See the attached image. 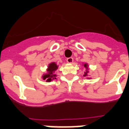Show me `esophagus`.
Here are the masks:
<instances>
[{
    "instance_id": "esophagus-1",
    "label": "esophagus",
    "mask_w": 129,
    "mask_h": 129,
    "mask_svg": "<svg viewBox=\"0 0 129 129\" xmlns=\"http://www.w3.org/2000/svg\"><path fill=\"white\" fill-rule=\"evenodd\" d=\"M67 62L69 63H72L74 61V59L72 57H69L67 59Z\"/></svg>"
}]
</instances>
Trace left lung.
Returning a JSON list of instances; mask_svg holds the SVG:
<instances>
[{
  "instance_id": "left-lung-1",
  "label": "left lung",
  "mask_w": 129,
  "mask_h": 129,
  "mask_svg": "<svg viewBox=\"0 0 129 129\" xmlns=\"http://www.w3.org/2000/svg\"><path fill=\"white\" fill-rule=\"evenodd\" d=\"M82 66H84V67L85 68V72H84V77H86L87 79H91V78H90L88 76V73H89V66H88V63H84L82 64Z\"/></svg>"
}]
</instances>
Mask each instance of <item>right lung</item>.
I'll return each instance as SVG.
<instances>
[{
  "label": "right lung",
  "mask_w": 129,
  "mask_h": 129,
  "mask_svg": "<svg viewBox=\"0 0 129 129\" xmlns=\"http://www.w3.org/2000/svg\"><path fill=\"white\" fill-rule=\"evenodd\" d=\"M59 68V65H57L55 62H51L48 65L46 71V73H44L42 76V79L46 80V82H51L52 80L56 79L57 74H55V72Z\"/></svg>",
  "instance_id": "right-lung-1"
}]
</instances>
